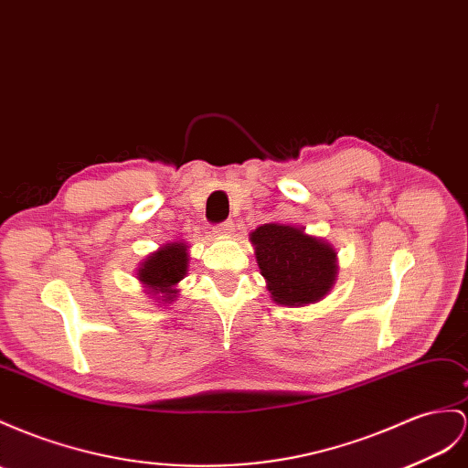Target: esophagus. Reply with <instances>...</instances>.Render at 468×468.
<instances>
[{
	"label": "esophagus",
	"mask_w": 468,
	"mask_h": 468,
	"mask_svg": "<svg viewBox=\"0 0 468 468\" xmlns=\"http://www.w3.org/2000/svg\"><path fill=\"white\" fill-rule=\"evenodd\" d=\"M233 229H235V223L233 221H223V223H219L218 227H215V235L227 237V235L233 233Z\"/></svg>",
	"instance_id": "obj_1"
}]
</instances>
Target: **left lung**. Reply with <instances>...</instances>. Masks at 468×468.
<instances>
[{
  "label": "left lung",
  "instance_id": "left-lung-1",
  "mask_svg": "<svg viewBox=\"0 0 468 468\" xmlns=\"http://www.w3.org/2000/svg\"><path fill=\"white\" fill-rule=\"evenodd\" d=\"M261 274L277 304L304 306L324 298L336 282V249L304 227L265 223L249 235Z\"/></svg>",
  "mask_w": 468,
  "mask_h": 468
}]
</instances>
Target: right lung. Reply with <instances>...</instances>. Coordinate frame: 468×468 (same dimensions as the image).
<instances>
[{"mask_svg":"<svg viewBox=\"0 0 468 468\" xmlns=\"http://www.w3.org/2000/svg\"><path fill=\"white\" fill-rule=\"evenodd\" d=\"M187 261L189 255L186 243H165L142 262L138 269V281L154 292V296L162 294L164 303H172L177 294L176 284L187 272Z\"/></svg>","mask_w":468,"mask_h":468,"instance_id":"add662e5","label":"right lung"}]
</instances>
